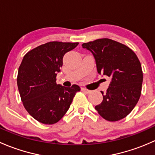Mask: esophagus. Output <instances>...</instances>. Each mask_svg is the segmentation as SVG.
<instances>
[{
  "label": "esophagus",
  "mask_w": 155,
  "mask_h": 155,
  "mask_svg": "<svg viewBox=\"0 0 155 155\" xmlns=\"http://www.w3.org/2000/svg\"><path fill=\"white\" fill-rule=\"evenodd\" d=\"M81 90H82V91L85 92V93H86V94H89V93H91V91L88 90V89L85 88V87H82V88H81Z\"/></svg>",
  "instance_id": "1"
}]
</instances>
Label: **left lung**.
<instances>
[{
	"mask_svg": "<svg viewBox=\"0 0 155 155\" xmlns=\"http://www.w3.org/2000/svg\"><path fill=\"white\" fill-rule=\"evenodd\" d=\"M82 46L93 54L97 73L111 78L107 92L101 91L104 100L95 109L109 121L125 118L141 95L143 73L137 54L125 45L108 38Z\"/></svg>",
	"mask_w": 155,
	"mask_h": 155,
	"instance_id": "1",
	"label": "left lung"
}]
</instances>
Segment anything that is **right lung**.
<instances>
[{"label": "right lung", "instance_id": "right-lung-1", "mask_svg": "<svg viewBox=\"0 0 155 155\" xmlns=\"http://www.w3.org/2000/svg\"><path fill=\"white\" fill-rule=\"evenodd\" d=\"M78 44L49 42L31 50L23 58L17 76L18 91L25 109L39 122L53 124L60 121L80 91L77 85L68 87L56 83L64 55Z\"/></svg>", "mask_w": 155, "mask_h": 155}]
</instances>
